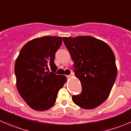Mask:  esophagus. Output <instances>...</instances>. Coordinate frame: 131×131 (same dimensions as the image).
Segmentation results:
<instances>
[{
  "mask_svg": "<svg viewBox=\"0 0 131 131\" xmlns=\"http://www.w3.org/2000/svg\"><path fill=\"white\" fill-rule=\"evenodd\" d=\"M73 76V73H71V75H67V78H72V77Z\"/></svg>",
  "mask_w": 131,
  "mask_h": 131,
  "instance_id": "1",
  "label": "esophagus"
}]
</instances>
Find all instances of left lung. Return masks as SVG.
<instances>
[{"mask_svg": "<svg viewBox=\"0 0 131 131\" xmlns=\"http://www.w3.org/2000/svg\"><path fill=\"white\" fill-rule=\"evenodd\" d=\"M62 39L83 88L81 93L72 96V101L82 108H95L108 97L115 83L117 74L115 55L107 43L92 36Z\"/></svg>", "mask_w": 131, "mask_h": 131, "instance_id": "left-lung-1", "label": "left lung"}]
</instances>
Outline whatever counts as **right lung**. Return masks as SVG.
<instances>
[{"label": "right lung", "instance_id": "obj_1", "mask_svg": "<svg viewBox=\"0 0 131 131\" xmlns=\"http://www.w3.org/2000/svg\"><path fill=\"white\" fill-rule=\"evenodd\" d=\"M62 42V37L45 36L28 41L21 48L14 67L16 86L23 99L36 111H45L56 103L58 92L66 83L64 75L53 72L57 67L55 54Z\"/></svg>", "mask_w": 131, "mask_h": 131}]
</instances>
